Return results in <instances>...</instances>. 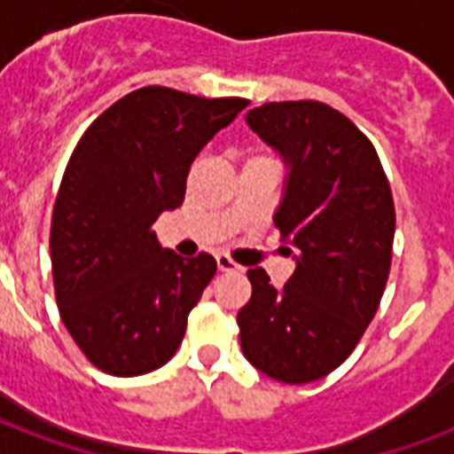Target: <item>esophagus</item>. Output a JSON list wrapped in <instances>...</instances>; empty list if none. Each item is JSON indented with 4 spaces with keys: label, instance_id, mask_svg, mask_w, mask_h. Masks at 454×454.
Masks as SVG:
<instances>
[{
    "label": "esophagus",
    "instance_id": "1",
    "mask_svg": "<svg viewBox=\"0 0 454 454\" xmlns=\"http://www.w3.org/2000/svg\"><path fill=\"white\" fill-rule=\"evenodd\" d=\"M216 266H219V270H240V263H235L228 254L216 256Z\"/></svg>",
    "mask_w": 454,
    "mask_h": 454
}]
</instances>
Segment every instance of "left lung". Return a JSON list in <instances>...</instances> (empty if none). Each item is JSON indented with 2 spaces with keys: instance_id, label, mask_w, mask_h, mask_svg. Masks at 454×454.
<instances>
[{
  "instance_id": "left-lung-1",
  "label": "left lung",
  "mask_w": 454,
  "mask_h": 454,
  "mask_svg": "<svg viewBox=\"0 0 454 454\" xmlns=\"http://www.w3.org/2000/svg\"><path fill=\"white\" fill-rule=\"evenodd\" d=\"M247 124L290 167L276 228L297 247L283 290L249 269L238 313L245 358L285 384L337 370L372 323L394 254L391 185L370 138L320 101L263 103Z\"/></svg>"
}]
</instances>
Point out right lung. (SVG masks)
Returning <instances> with one entry per match:
<instances>
[{
  "label": "right lung",
  "mask_w": 454,
  "mask_h": 454,
  "mask_svg": "<svg viewBox=\"0 0 454 454\" xmlns=\"http://www.w3.org/2000/svg\"><path fill=\"white\" fill-rule=\"evenodd\" d=\"M247 106L144 87L74 145L51 216L53 290L70 337L101 372H153L181 346L216 262L164 249L153 223L184 205L192 160Z\"/></svg>",
  "instance_id": "obj_1"
}]
</instances>
